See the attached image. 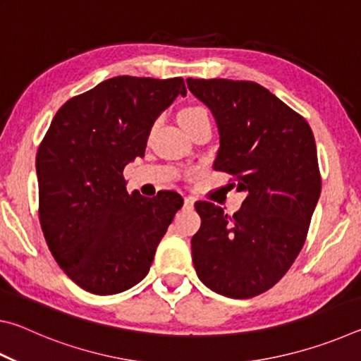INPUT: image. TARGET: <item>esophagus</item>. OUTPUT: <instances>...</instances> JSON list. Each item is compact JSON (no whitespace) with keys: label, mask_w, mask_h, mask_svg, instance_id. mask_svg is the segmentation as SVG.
Instances as JSON below:
<instances>
[{"label":"esophagus","mask_w":361,"mask_h":361,"mask_svg":"<svg viewBox=\"0 0 361 361\" xmlns=\"http://www.w3.org/2000/svg\"><path fill=\"white\" fill-rule=\"evenodd\" d=\"M185 207H186V209H192V207H194V199L192 197H185Z\"/></svg>","instance_id":"34e87169"}]
</instances>
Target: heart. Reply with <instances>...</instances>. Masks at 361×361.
<instances>
[{
  "label": "heart",
  "instance_id": "obj_1",
  "mask_svg": "<svg viewBox=\"0 0 361 361\" xmlns=\"http://www.w3.org/2000/svg\"><path fill=\"white\" fill-rule=\"evenodd\" d=\"M204 118H210L209 111H207L204 106H197V105L183 108L180 114H178V119H180L181 126L186 124V122H194V121L204 119Z\"/></svg>",
  "mask_w": 361,
  "mask_h": 361
}]
</instances>
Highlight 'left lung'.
I'll return each instance as SVG.
<instances>
[{
	"label": "left lung",
	"mask_w": 361,
	"mask_h": 361,
	"mask_svg": "<svg viewBox=\"0 0 361 361\" xmlns=\"http://www.w3.org/2000/svg\"><path fill=\"white\" fill-rule=\"evenodd\" d=\"M219 130L213 169L247 191L234 215L199 200L192 262L205 286L248 299L272 288L298 258L309 232L322 176L312 129L301 114L253 81L188 78Z\"/></svg>",
	"instance_id": "obj_1"
}]
</instances>
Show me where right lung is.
<instances>
[{
  "label": "right lung",
  "instance_id": "add662e5",
  "mask_svg": "<svg viewBox=\"0 0 361 361\" xmlns=\"http://www.w3.org/2000/svg\"><path fill=\"white\" fill-rule=\"evenodd\" d=\"M183 78L116 76L63 103L36 154L39 223L57 264L94 295H116L149 272L181 209L173 191L127 192L124 167L145 156L151 126Z\"/></svg>",
  "mask_w": 361,
  "mask_h": 361
}]
</instances>
